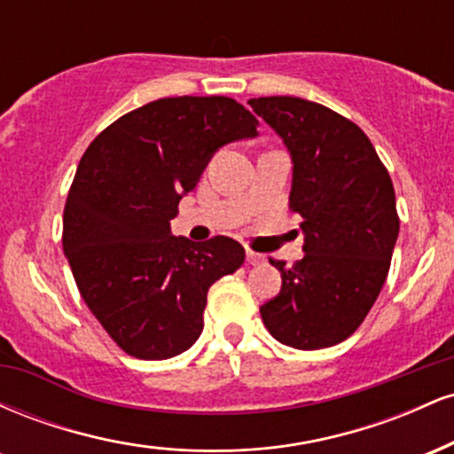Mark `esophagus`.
Instances as JSON below:
<instances>
[{
  "instance_id": "34e87169",
  "label": "esophagus",
  "mask_w": 454,
  "mask_h": 454,
  "mask_svg": "<svg viewBox=\"0 0 454 454\" xmlns=\"http://www.w3.org/2000/svg\"><path fill=\"white\" fill-rule=\"evenodd\" d=\"M247 262L252 264V267H256V264H262L264 262V256H262V254L249 252V249H247Z\"/></svg>"
}]
</instances>
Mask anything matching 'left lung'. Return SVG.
I'll list each match as a JSON object with an SVG mask.
<instances>
[{
	"label": "left lung",
	"instance_id": "obj_1",
	"mask_svg": "<svg viewBox=\"0 0 454 454\" xmlns=\"http://www.w3.org/2000/svg\"><path fill=\"white\" fill-rule=\"evenodd\" d=\"M293 160L290 211L303 217L305 256L273 260L281 290L260 307L284 346L320 350L352 335L387 281L399 234L388 170L350 119L303 98L249 100Z\"/></svg>",
	"mask_w": 454,
	"mask_h": 454
}]
</instances>
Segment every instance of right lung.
Segmentation results:
<instances>
[{
    "label": "right lung",
    "instance_id": "obj_1",
    "mask_svg": "<svg viewBox=\"0 0 454 454\" xmlns=\"http://www.w3.org/2000/svg\"><path fill=\"white\" fill-rule=\"evenodd\" d=\"M232 98H161L111 123L82 153L64 209L78 293L121 350L164 361L194 346L207 293L245 260L241 243L170 232L213 153L258 137Z\"/></svg>",
    "mask_w": 454,
    "mask_h": 454
}]
</instances>
